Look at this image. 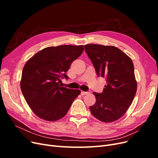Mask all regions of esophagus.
Segmentation results:
<instances>
[{"label":"esophagus","mask_w":158,"mask_h":158,"mask_svg":"<svg viewBox=\"0 0 158 158\" xmlns=\"http://www.w3.org/2000/svg\"><path fill=\"white\" fill-rule=\"evenodd\" d=\"M89 94V92H84V91H81V94H82V95H87V94Z\"/></svg>","instance_id":"34e87169"}]
</instances>
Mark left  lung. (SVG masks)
Returning a JSON list of instances; mask_svg holds the SVG:
<instances>
[{"instance_id": "1", "label": "left lung", "mask_w": 158, "mask_h": 158, "mask_svg": "<svg viewBox=\"0 0 158 158\" xmlns=\"http://www.w3.org/2000/svg\"><path fill=\"white\" fill-rule=\"evenodd\" d=\"M84 49L97 75L107 81L102 94L93 92L96 102L89 107L90 111L102 122L117 121L127 112L136 92L132 61L114 46L89 44Z\"/></svg>"}]
</instances>
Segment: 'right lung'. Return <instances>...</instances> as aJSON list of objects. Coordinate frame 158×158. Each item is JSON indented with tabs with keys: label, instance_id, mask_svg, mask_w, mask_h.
I'll list each match as a JSON object with an SVG mask.
<instances>
[{
	"label": "right lung",
	"instance_id": "1",
	"mask_svg": "<svg viewBox=\"0 0 158 158\" xmlns=\"http://www.w3.org/2000/svg\"><path fill=\"white\" fill-rule=\"evenodd\" d=\"M84 51V46L49 47L33 55L23 66L20 87L27 103L36 115L47 121L64 117L80 90L61 87L60 78L73 62Z\"/></svg>",
	"mask_w": 158,
	"mask_h": 158
}]
</instances>
